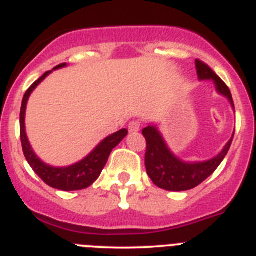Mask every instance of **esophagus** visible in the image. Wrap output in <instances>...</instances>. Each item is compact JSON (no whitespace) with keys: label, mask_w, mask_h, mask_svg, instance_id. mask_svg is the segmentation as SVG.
<instances>
[{"label":"esophagus","mask_w":256,"mask_h":256,"mask_svg":"<svg viewBox=\"0 0 256 256\" xmlns=\"http://www.w3.org/2000/svg\"><path fill=\"white\" fill-rule=\"evenodd\" d=\"M140 128H141V123L140 122L133 120L128 124V130H130V133H137L140 130Z\"/></svg>","instance_id":"34e87169"}]
</instances>
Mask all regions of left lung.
<instances>
[{"mask_svg":"<svg viewBox=\"0 0 256 256\" xmlns=\"http://www.w3.org/2000/svg\"><path fill=\"white\" fill-rule=\"evenodd\" d=\"M195 65L198 80L201 82L212 80L216 94L226 97L234 110L232 94L226 83L202 61L196 60ZM142 134L146 138V146H148L144 155V165L148 177L160 188L176 192L194 188L210 177L223 162L234 140L232 136L220 152L212 159L204 162H186L178 158L170 150L162 132L155 124H148L146 128H144Z\"/></svg>","mask_w":256,"mask_h":256,"instance_id":"obj_1","label":"left lung"}]
</instances>
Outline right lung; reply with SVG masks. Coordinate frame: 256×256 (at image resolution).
Masks as SVG:
<instances>
[{"label": "right lung", "instance_id": "obj_1", "mask_svg": "<svg viewBox=\"0 0 256 256\" xmlns=\"http://www.w3.org/2000/svg\"><path fill=\"white\" fill-rule=\"evenodd\" d=\"M65 66H66V64L64 62V64L58 65L50 72H46L26 92V94L22 97V108H20V140H22V152H24L26 162H29L34 173L46 184H48L52 188L61 190V191H78V190L90 187L97 178L100 177L104 166L108 162L110 152L112 151V148H116L118 144L123 141L124 137L128 134V130H120L108 136L86 158L74 162V164L68 165V166H54V165L47 164V162H44V160H40L38 158L37 154L32 148V144L28 140V136H26V104H28L32 92L38 87V84H40V82H44L46 76H48L54 70L61 69V68Z\"/></svg>", "mask_w": 256, "mask_h": 256}]
</instances>
